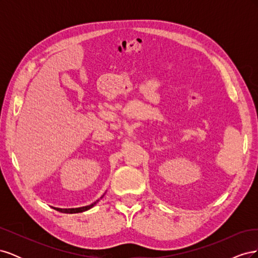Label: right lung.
Wrapping results in <instances>:
<instances>
[{"instance_id": "obj_1", "label": "right lung", "mask_w": 258, "mask_h": 258, "mask_svg": "<svg viewBox=\"0 0 258 258\" xmlns=\"http://www.w3.org/2000/svg\"><path fill=\"white\" fill-rule=\"evenodd\" d=\"M105 194H103V196H104ZM103 196L101 197L100 199H102L103 198ZM100 199H98L96 202H93V204H91V205H89V206H86V207H81V208H70V209H62V208H53L54 210H57V211H59V212H62V213H69V214H73V213H81V212H85V211H87V210H90L91 208H93L95 207L98 202L100 201Z\"/></svg>"}]
</instances>
